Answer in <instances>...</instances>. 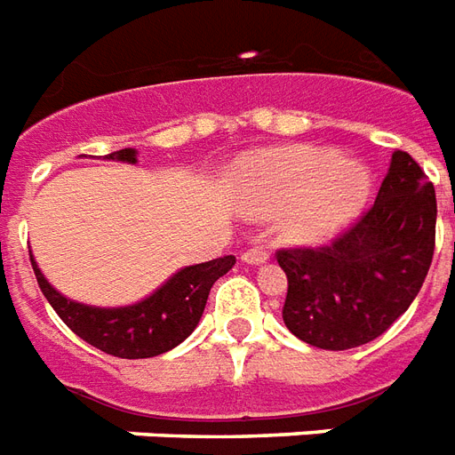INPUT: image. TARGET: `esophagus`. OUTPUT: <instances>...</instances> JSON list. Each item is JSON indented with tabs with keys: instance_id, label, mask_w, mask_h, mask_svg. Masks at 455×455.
<instances>
[{
	"instance_id": "esophagus-1",
	"label": "esophagus",
	"mask_w": 455,
	"mask_h": 455,
	"mask_svg": "<svg viewBox=\"0 0 455 455\" xmlns=\"http://www.w3.org/2000/svg\"><path fill=\"white\" fill-rule=\"evenodd\" d=\"M241 260H243L245 265H262V262L270 260V255H267V251H262V248H251V251H245V253L241 255Z\"/></svg>"
}]
</instances>
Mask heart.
Listing matches in <instances>:
<instances>
[{"label": "heart", "instance_id": "obj_1", "mask_svg": "<svg viewBox=\"0 0 455 455\" xmlns=\"http://www.w3.org/2000/svg\"><path fill=\"white\" fill-rule=\"evenodd\" d=\"M371 171L331 147H284L255 154L241 173V202L267 217L282 212V236L323 243L359 217L371 195Z\"/></svg>", "mask_w": 455, "mask_h": 455}]
</instances>
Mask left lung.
Instances as JSON below:
<instances>
[{"instance_id":"8db88e82","label":"left lung","mask_w":455,"mask_h":455,"mask_svg":"<svg viewBox=\"0 0 455 455\" xmlns=\"http://www.w3.org/2000/svg\"><path fill=\"white\" fill-rule=\"evenodd\" d=\"M436 195L407 151L395 149L379 197L321 251H279L289 282L284 325L306 345L352 349L386 332L415 301L434 255Z\"/></svg>"}]
</instances>
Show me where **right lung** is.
<instances>
[{"label": "right lung", "mask_w": 455, "mask_h": 455, "mask_svg": "<svg viewBox=\"0 0 455 455\" xmlns=\"http://www.w3.org/2000/svg\"><path fill=\"white\" fill-rule=\"evenodd\" d=\"M137 156V149L124 147L108 154L106 159L134 166L140 161ZM30 265L43 294L69 331L106 355L120 359H147L178 347L183 339L193 335L204 313L212 284L236 265V258L224 255L200 265H185L151 294L127 306H91L74 301L50 284L33 253Z\"/></svg>", "instance_id": "1"}]
</instances>
